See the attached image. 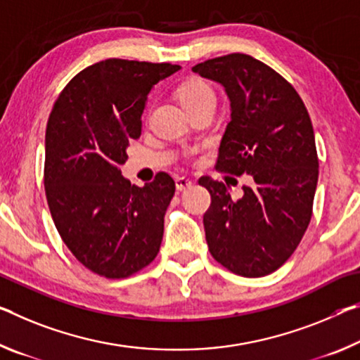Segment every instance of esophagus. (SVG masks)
<instances>
[{
    "label": "esophagus",
    "instance_id": "34e87169",
    "mask_svg": "<svg viewBox=\"0 0 360 360\" xmlns=\"http://www.w3.org/2000/svg\"><path fill=\"white\" fill-rule=\"evenodd\" d=\"M192 184H193L192 179L186 178V176H178V178H176V189L179 192L189 189V187H192Z\"/></svg>",
    "mask_w": 360,
    "mask_h": 360
}]
</instances>
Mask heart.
I'll return each instance as SVG.
<instances>
[{"label":"heart","mask_w":360,"mask_h":360,"mask_svg":"<svg viewBox=\"0 0 360 360\" xmlns=\"http://www.w3.org/2000/svg\"><path fill=\"white\" fill-rule=\"evenodd\" d=\"M176 96H178L179 104L187 113L195 110L198 107L216 104L214 91L211 89L208 83H205L203 79L198 78L186 79L178 88V91H176Z\"/></svg>","instance_id":"b5f03b06"}]
</instances>
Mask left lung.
Returning <instances> with one entry per match:
<instances>
[{
  "label": "left lung",
  "instance_id": "1",
  "mask_svg": "<svg viewBox=\"0 0 360 360\" xmlns=\"http://www.w3.org/2000/svg\"><path fill=\"white\" fill-rule=\"evenodd\" d=\"M192 72L219 83L231 102L216 168L253 178L238 200L219 181H198L211 195L210 253L238 276H267L293 255L312 216L319 160L309 113L292 84L252 56L216 57Z\"/></svg>",
  "mask_w": 360,
  "mask_h": 360
}]
</instances>
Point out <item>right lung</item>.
I'll return each instance as SVG.
<instances>
[{
  "label": "right lung",
  "mask_w": 360,
  "mask_h": 360,
  "mask_svg": "<svg viewBox=\"0 0 360 360\" xmlns=\"http://www.w3.org/2000/svg\"><path fill=\"white\" fill-rule=\"evenodd\" d=\"M179 65L107 59L68 82L51 110L44 189L62 240L89 271L124 278L155 259L174 181L131 186L120 165L141 136L147 96Z\"/></svg>",
  "instance_id": "right-lung-1"
}]
</instances>
